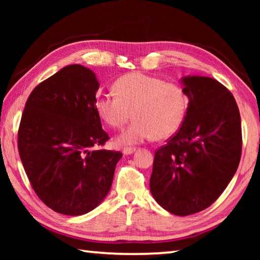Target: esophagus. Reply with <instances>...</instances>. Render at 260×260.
<instances>
[{"instance_id": "obj_1", "label": "esophagus", "mask_w": 260, "mask_h": 260, "mask_svg": "<svg viewBox=\"0 0 260 260\" xmlns=\"http://www.w3.org/2000/svg\"><path fill=\"white\" fill-rule=\"evenodd\" d=\"M135 150H136L135 148L126 147V148H122V153H124V155H131V153H133Z\"/></svg>"}]
</instances>
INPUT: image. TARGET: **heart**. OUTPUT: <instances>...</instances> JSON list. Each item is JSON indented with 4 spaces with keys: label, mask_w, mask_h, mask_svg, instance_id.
<instances>
[{
    "label": "heart",
    "mask_w": 260,
    "mask_h": 260,
    "mask_svg": "<svg viewBox=\"0 0 260 260\" xmlns=\"http://www.w3.org/2000/svg\"><path fill=\"white\" fill-rule=\"evenodd\" d=\"M114 94L99 93L95 109L99 116L120 129L133 116L131 126L118 138L119 144H136L155 136L161 140L177 133L186 117L189 99L175 82L143 73H129L114 81Z\"/></svg>",
    "instance_id": "obj_1"
}]
</instances>
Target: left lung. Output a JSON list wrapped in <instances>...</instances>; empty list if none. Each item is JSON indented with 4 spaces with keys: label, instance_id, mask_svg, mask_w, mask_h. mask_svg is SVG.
Masks as SVG:
<instances>
[{
    "label": "left lung",
    "instance_id": "obj_1",
    "mask_svg": "<svg viewBox=\"0 0 260 260\" xmlns=\"http://www.w3.org/2000/svg\"><path fill=\"white\" fill-rule=\"evenodd\" d=\"M182 81L189 99L186 117L155 152L150 191L169 212L190 215L213 204L234 177L242 128L236 101L222 83L208 77Z\"/></svg>",
    "mask_w": 260,
    "mask_h": 260
}]
</instances>
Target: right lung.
<instances>
[{
	"instance_id": "1",
	"label": "right lung",
	"mask_w": 260,
	"mask_h": 260,
	"mask_svg": "<svg viewBox=\"0 0 260 260\" xmlns=\"http://www.w3.org/2000/svg\"><path fill=\"white\" fill-rule=\"evenodd\" d=\"M95 73L65 67L34 88L18 128V151L39 199L65 215L94 210L111 188L120 151L99 149L110 139L95 109Z\"/></svg>"
}]
</instances>
